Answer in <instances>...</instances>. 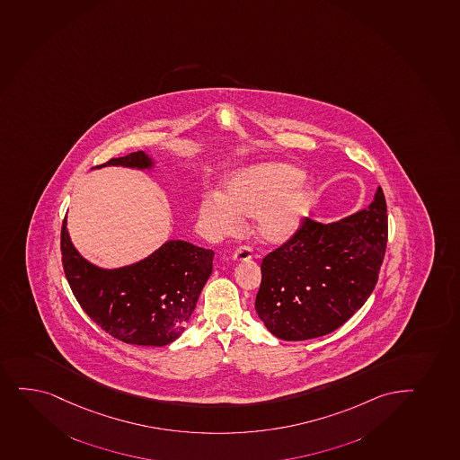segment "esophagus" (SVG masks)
Segmentation results:
<instances>
[{
  "label": "esophagus",
  "instance_id": "obj_1",
  "mask_svg": "<svg viewBox=\"0 0 460 460\" xmlns=\"http://www.w3.org/2000/svg\"><path fill=\"white\" fill-rule=\"evenodd\" d=\"M253 257V249L251 246H238L235 249V252H234V260L235 261H248V260L252 259Z\"/></svg>",
  "mask_w": 460,
  "mask_h": 460
}]
</instances>
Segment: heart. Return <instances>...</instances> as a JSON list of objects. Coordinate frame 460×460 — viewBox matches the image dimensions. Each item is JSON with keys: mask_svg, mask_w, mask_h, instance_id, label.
I'll return each instance as SVG.
<instances>
[{"mask_svg": "<svg viewBox=\"0 0 460 460\" xmlns=\"http://www.w3.org/2000/svg\"><path fill=\"white\" fill-rule=\"evenodd\" d=\"M303 172L286 164H264L243 171L226 186V194L201 201L200 217L211 231L226 235L237 229L240 216L257 217V233L269 243L286 242L300 226L310 194Z\"/></svg>", "mask_w": 460, "mask_h": 460, "instance_id": "obj_1", "label": "heart"}]
</instances>
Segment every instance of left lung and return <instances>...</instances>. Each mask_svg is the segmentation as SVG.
<instances>
[{
  "instance_id": "obj_1",
  "label": "left lung",
  "mask_w": 460,
  "mask_h": 460,
  "mask_svg": "<svg viewBox=\"0 0 460 460\" xmlns=\"http://www.w3.org/2000/svg\"><path fill=\"white\" fill-rule=\"evenodd\" d=\"M387 237L381 188L370 207L341 222L303 218L294 235L263 259L255 298L260 320L284 341L336 331L375 289Z\"/></svg>"
}]
</instances>
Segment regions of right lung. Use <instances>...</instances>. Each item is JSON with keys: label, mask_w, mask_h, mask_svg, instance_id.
I'll list each match as a JSON object with an SVG mask.
<instances>
[{"label": "right lung", "mask_w": 460, "mask_h": 460, "mask_svg": "<svg viewBox=\"0 0 460 460\" xmlns=\"http://www.w3.org/2000/svg\"><path fill=\"white\" fill-rule=\"evenodd\" d=\"M150 168L144 151L113 157L102 165ZM64 274L79 305L116 340L137 346H166L177 340L196 309L212 272L211 249L171 240L150 257L127 268L103 270L73 248L62 222Z\"/></svg>", "instance_id": "obj_1"}]
</instances>
